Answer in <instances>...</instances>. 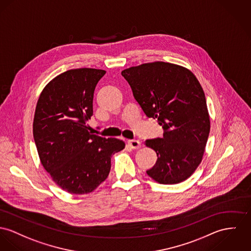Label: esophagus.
Returning a JSON list of instances; mask_svg holds the SVG:
<instances>
[{
    "mask_svg": "<svg viewBox=\"0 0 251 251\" xmlns=\"http://www.w3.org/2000/svg\"><path fill=\"white\" fill-rule=\"evenodd\" d=\"M128 144L131 148L133 149H138L140 148L141 146V143L138 141V140H135V139H132V140H128Z\"/></svg>",
    "mask_w": 251,
    "mask_h": 251,
    "instance_id": "34e87169",
    "label": "esophagus"
}]
</instances>
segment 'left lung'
<instances>
[{
    "instance_id": "1",
    "label": "left lung",
    "mask_w": 251,
    "mask_h": 251,
    "mask_svg": "<svg viewBox=\"0 0 251 251\" xmlns=\"http://www.w3.org/2000/svg\"><path fill=\"white\" fill-rule=\"evenodd\" d=\"M121 75L144 114L163 129L162 137L145 141L157 155L146 173L162 184L185 180L201 163L210 132L200 82L189 70L165 62L132 67Z\"/></svg>"
}]
</instances>
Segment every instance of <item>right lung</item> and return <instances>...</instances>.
Returning <instances> with one entry per match:
<instances>
[{"mask_svg": "<svg viewBox=\"0 0 251 251\" xmlns=\"http://www.w3.org/2000/svg\"><path fill=\"white\" fill-rule=\"evenodd\" d=\"M103 70L76 69L52 79L36 105L33 137L42 165L63 190L94 191L111 170V157L125 147L122 140L93 135L87 121Z\"/></svg>", "mask_w": 251, "mask_h": 251, "instance_id": "right-lung-1", "label": "right lung"}]
</instances>
